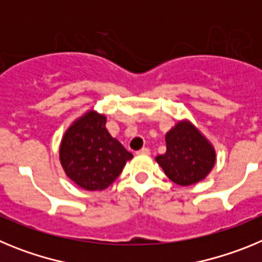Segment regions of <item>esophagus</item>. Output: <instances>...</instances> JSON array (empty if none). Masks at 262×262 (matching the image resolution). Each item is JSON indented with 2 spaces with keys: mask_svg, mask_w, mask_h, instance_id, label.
Returning a JSON list of instances; mask_svg holds the SVG:
<instances>
[{
  "mask_svg": "<svg viewBox=\"0 0 262 262\" xmlns=\"http://www.w3.org/2000/svg\"><path fill=\"white\" fill-rule=\"evenodd\" d=\"M138 154L139 155H149L151 152H149V149H148V148H142L140 151H138Z\"/></svg>",
  "mask_w": 262,
  "mask_h": 262,
  "instance_id": "esophagus-1",
  "label": "esophagus"
}]
</instances>
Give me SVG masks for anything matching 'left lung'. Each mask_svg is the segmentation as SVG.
<instances>
[{
    "instance_id": "1",
    "label": "left lung",
    "mask_w": 262,
    "mask_h": 262,
    "mask_svg": "<svg viewBox=\"0 0 262 262\" xmlns=\"http://www.w3.org/2000/svg\"><path fill=\"white\" fill-rule=\"evenodd\" d=\"M166 152L156 161L166 177L180 186L203 181L216 161L214 145L190 120L182 119L165 135Z\"/></svg>"
}]
</instances>
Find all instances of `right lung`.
Instances as JSON below:
<instances>
[{
    "mask_svg": "<svg viewBox=\"0 0 262 262\" xmlns=\"http://www.w3.org/2000/svg\"><path fill=\"white\" fill-rule=\"evenodd\" d=\"M59 157L71 181L84 190L97 191L110 186L134 156L110 135L106 115L90 108L67 128Z\"/></svg>",
    "mask_w": 262,
    "mask_h": 262,
    "instance_id": "1",
    "label": "right lung"
}]
</instances>
